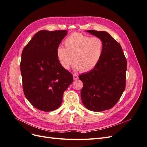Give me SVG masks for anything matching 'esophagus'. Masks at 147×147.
I'll use <instances>...</instances> for the list:
<instances>
[{"label":"esophagus","instance_id":"1","mask_svg":"<svg viewBox=\"0 0 147 147\" xmlns=\"http://www.w3.org/2000/svg\"><path fill=\"white\" fill-rule=\"evenodd\" d=\"M73 77H74V79L75 80H76L78 79V76L77 74H74L73 75Z\"/></svg>","mask_w":147,"mask_h":147}]
</instances>
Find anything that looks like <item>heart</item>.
Wrapping results in <instances>:
<instances>
[{"mask_svg": "<svg viewBox=\"0 0 147 147\" xmlns=\"http://www.w3.org/2000/svg\"><path fill=\"white\" fill-rule=\"evenodd\" d=\"M65 48L59 46L57 57L63 67L69 70L74 61V69L90 72L97 65L103 52V42L99 37L73 34L64 40Z\"/></svg>", "mask_w": 147, "mask_h": 147, "instance_id": "obj_1", "label": "heart"}]
</instances>
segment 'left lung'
<instances>
[{"label": "left lung", "mask_w": 147, "mask_h": 147, "mask_svg": "<svg viewBox=\"0 0 147 147\" xmlns=\"http://www.w3.org/2000/svg\"><path fill=\"white\" fill-rule=\"evenodd\" d=\"M86 32L103 42V52L97 65L86 74L79 75L83 86L81 97L83 105L93 112L110 109L125 90L127 61L121 45L105 31Z\"/></svg>", "instance_id": "1"}]
</instances>
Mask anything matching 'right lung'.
Segmentation results:
<instances>
[{
  "mask_svg": "<svg viewBox=\"0 0 147 147\" xmlns=\"http://www.w3.org/2000/svg\"><path fill=\"white\" fill-rule=\"evenodd\" d=\"M67 33L66 30H40L22 52L20 69L24 95L35 108L43 112L59 107L64 92L74 80L56 55Z\"/></svg>",
  "mask_w": 147,
  "mask_h": 147,
  "instance_id": "1",
  "label": "right lung"
}]
</instances>
